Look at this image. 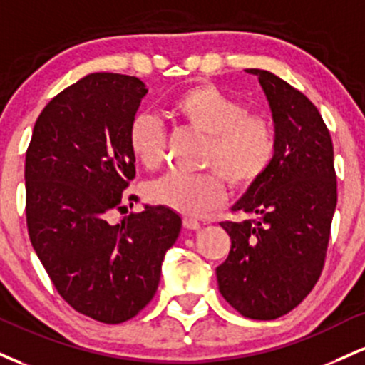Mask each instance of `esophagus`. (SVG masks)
I'll return each mask as SVG.
<instances>
[{
    "mask_svg": "<svg viewBox=\"0 0 365 365\" xmlns=\"http://www.w3.org/2000/svg\"><path fill=\"white\" fill-rule=\"evenodd\" d=\"M182 226L186 227V229H191V231H198V229L202 227V224H200L196 219H190V217H184V219H182Z\"/></svg>",
    "mask_w": 365,
    "mask_h": 365,
    "instance_id": "1",
    "label": "esophagus"
}]
</instances>
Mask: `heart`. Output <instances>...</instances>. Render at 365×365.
<instances>
[{
  "mask_svg": "<svg viewBox=\"0 0 365 365\" xmlns=\"http://www.w3.org/2000/svg\"><path fill=\"white\" fill-rule=\"evenodd\" d=\"M170 110L179 120L207 134L198 175L167 174L150 186L151 202L186 217H203L226 200V182L248 190L267 172L276 153V133L271 122L248 113L241 101L212 83L182 89ZM130 153L145 169H157L165 153V129L150 113H138L128 130Z\"/></svg>",
  "mask_w": 365,
  "mask_h": 365,
  "instance_id": "1",
  "label": "heart"
}]
</instances>
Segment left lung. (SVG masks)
<instances>
[{"mask_svg": "<svg viewBox=\"0 0 365 365\" xmlns=\"http://www.w3.org/2000/svg\"><path fill=\"white\" fill-rule=\"evenodd\" d=\"M259 77L276 129V153L259 182L232 207L252 219L220 226L231 236L217 267L219 292L245 317L271 321L288 314L321 277L336 208L331 134L317 106L274 73Z\"/></svg>", "mask_w": 365, "mask_h": 365, "instance_id": "obj_1", "label": "left lung"}]
</instances>
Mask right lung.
Here are the masks:
<instances>
[{
	"label": "right lung",
	"mask_w": 365,
	"mask_h": 365,
	"mask_svg": "<svg viewBox=\"0 0 365 365\" xmlns=\"http://www.w3.org/2000/svg\"><path fill=\"white\" fill-rule=\"evenodd\" d=\"M146 93L138 77L89 73L44 106L26 153L32 247L60 297L105 324L150 304L181 231V217L162 205L106 220L125 208L124 191L136 178L128 130Z\"/></svg>",
	"instance_id": "add662e5"
}]
</instances>
